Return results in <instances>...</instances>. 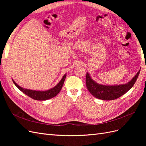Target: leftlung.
<instances>
[{
	"mask_svg": "<svg viewBox=\"0 0 146 146\" xmlns=\"http://www.w3.org/2000/svg\"><path fill=\"white\" fill-rule=\"evenodd\" d=\"M139 72L140 70L131 79V80L127 83L114 86L102 85L97 83L92 80L89 74L87 72L86 76V87L90 93L96 98L104 100H114L125 94L133 87L138 77Z\"/></svg>",
	"mask_w": 146,
	"mask_h": 146,
	"instance_id": "left-lung-1",
	"label": "left lung"
}]
</instances>
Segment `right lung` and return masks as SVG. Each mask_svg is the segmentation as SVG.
I'll return each mask as SVG.
<instances>
[{
	"label": "right lung",
	"mask_w": 146,
	"mask_h": 146,
	"mask_svg": "<svg viewBox=\"0 0 146 146\" xmlns=\"http://www.w3.org/2000/svg\"><path fill=\"white\" fill-rule=\"evenodd\" d=\"M66 75L64 74L63 78H61V81L58 83V84L56 86H55V87L52 88V89L49 90L45 91H33V90H30L27 89H24V88L19 86L13 80V82L20 91L23 92L25 94L28 96L29 97H30V98L37 100H46L54 98V97L56 96L59 93L60 91L61 90V88L63 87V83L66 78Z\"/></svg>",
	"instance_id": "1"
}]
</instances>
